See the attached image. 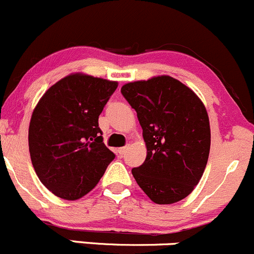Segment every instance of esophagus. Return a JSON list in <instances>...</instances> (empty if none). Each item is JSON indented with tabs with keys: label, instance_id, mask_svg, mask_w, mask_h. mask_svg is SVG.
Returning a JSON list of instances; mask_svg holds the SVG:
<instances>
[{
	"label": "esophagus",
	"instance_id": "esophagus-1",
	"mask_svg": "<svg viewBox=\"0 0 254 254\" xmlns=\"http://www.w3.org/2000/svg\"><path fill=\"white\" fill-rule=\"evenodd\" d=\"M127 149H128V146H124V148H119V150H117V153H119L120 156H122L125 153H126Z\"/></svg>",
	"mask_w": 254,
	"mask_h": 254
}]
</instances>
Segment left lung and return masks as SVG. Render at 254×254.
Segmentation results:
<instances>
[{"mask_svg": "<svg viewBox=\"0 0 254 254\" xmlns=\"http://www.w3.org/2000/svg\"><path fill=\"white\" fill-rule=\"evenodd\" d=\"M121 93L137 112L146 145L145 161L132 169L133 177L156 204L180 202L194 190L208 163L205 106L170 75L128 83Z\"/></svg>", "mask_w": 254, "mask_h": 254, "instance_id": "left-lung-1", "label": "left lung"}]
</instances>
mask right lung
Wrapping results in <instances>:
<instances>
[{"label": "right lung", "mask_w": 254, "mask_h": 254, "mask_svg": "<svg viewBox=\"0 0 254 254\" xmlns=\"http://www.w3.org/2000/svg\"><path fill=\"white\" fill-rule=\"evenodd\" d=\"M117 82L73 73L48 89L29 125L31 164L55 195L75 200L90 192L115 154L104 144L99 116Z\"/></svg>", "instance_id": "right-lung-1"}]
</instances>
